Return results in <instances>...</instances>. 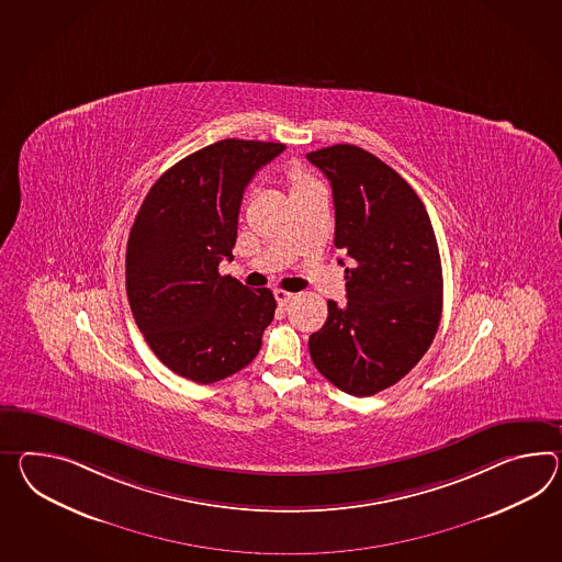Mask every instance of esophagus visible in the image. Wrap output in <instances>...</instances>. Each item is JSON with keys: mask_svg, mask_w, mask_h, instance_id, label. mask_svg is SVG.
<instances>
[{"mask_svg": "<svg viewBox=\"0 0 562 562\" xmlns=\"http://www.w3.org/2000/svg\"><path fill=\"white\" fill-rule=\"evenodd\" d=\"M274 296L276 301H278V304H286V302L292 301L294 299V294L292 292H286V290H274Z\"/></svg>", "mask_w": 562, "mask_h": 562, "instance_id": "34e87169", "label": "esophagus"}]
</instances>
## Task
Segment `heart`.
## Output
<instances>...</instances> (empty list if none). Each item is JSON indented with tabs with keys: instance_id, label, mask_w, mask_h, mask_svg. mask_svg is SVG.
Instances as JSON below:
<instances>
[{
	"instance_id": "heart-1",
	"label": "heart",
	"mask_w": 562,
	"mask_h": 562,
	"mask_svg": "<svg viewBox=\"0 0 562 562\" xmlns=\"http://www.w3.org/2000/svg\"><path fill=\"white\" fill-rule=\"evenodd\" d=\"M290 179H292V184H294V191L296 189H302V187H308V184H313L315 180L308 179L302 170H299V168H292L290 170Z\"/></svg>"
}]
</instances>
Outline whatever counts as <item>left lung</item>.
<instances>
[{
    "label": "left lung",
    "instance_id": "1",
    "mask_svg": "<svg viewBox=\"0 0 562 562\" xmlns=\"http://www.w3.org/2000/svg\"><path fill=\"white\" fill-rule=\"evenodd\" d=\"M306 158L329 179L335 246L351 260L347 302L329 301L327 323L311 335L308 351L316 370L341 392L373 396L400 382L437 335V237L411 184L370 151L337 144Z\"/></svg>",
    "mask_w": 562,
    "mask_h": 562
}]
</instances>
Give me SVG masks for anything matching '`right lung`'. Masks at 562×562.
<instances>
[{"label":"right lung","mask_w":562,"mask_h":562,"mask_svg":"<svg viewBox=\"0 0 562 562\" xmlns=\"http://www.w3.org/2000/svg\"><path fill=\"white\" fill-rule=\"evenodd\" d=\"M284 144L221 139L168 168L137 211L125 290L137 329L168 370L215 383L244 370L274 318L272 290L220 274L249 180Z\"/></svg>","instance_id":"1"}]
</instances>
